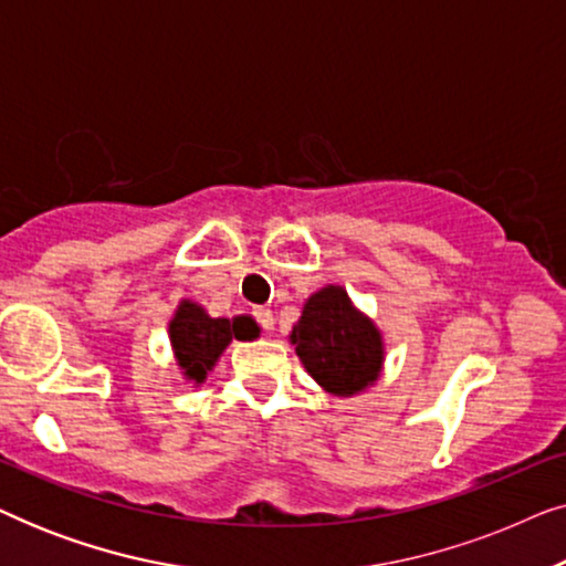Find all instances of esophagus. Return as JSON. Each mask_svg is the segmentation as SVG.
I'll return each instance as SVG.
<instances>
[{"label": "esophagus", "mask_w": 566, "mask_h": 566, "mask_svg": "<svg viewBox=\"0 0 566 566\" xmlns=\"http://www.w3.org/2000/svg\"><path fill=\"white\" fill-rule=\"evenodd\" d=\"M254 319H258L260 327L268 329V332L275 327V316H273V312H270V308H265V306L254 308Z\"/></svg>", "instance_id": "esophagus-1"}]
</instances>
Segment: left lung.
<instances>
[{
    "mask_svg": "<svg viewBox=\"0 0 566 566\" xmlns=\"http://www.w3.org/2000/svg\"><path fill=\"white\" fill-rule=\"evenodd\" d=\"M289 343L306 374L332 397H358L384 374V332L343 285L329 283L304 301Z\"/></svg>",
    "mask_w": 566,
    "mask_h": 566,
    "instance_id": "left-lung-1",
    "label": "left lung"
}]
</instances>
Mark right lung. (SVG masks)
<instances>
[{
  "label": "right lung",
  "instance_id": "add662e5",
  "mask_svg": "<svg viewBox=\"0 0 566 566\" xmlns=\"http://www.w3.org/2000/svg\"><path fill=\"white\" fill-rule=\"evenodd\" d=\"M167 335L182 381L200 386L206 384L208 374L216 368L231 339H242V343L250 339L252 343L260 337V324L247 314L234 316V319L211 316L198 301L180 298L167 324Z\"/></svg>",
  "mask_w": 566,
  "mask_h": 566
}]
</instances>
